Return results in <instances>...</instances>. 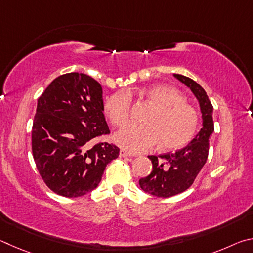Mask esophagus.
<instances>
[{"mask_svg": "<svg viewBox=\"0 0 253 253\" xmlns=\"http://www.w3.org/2000/svg\"><path fill=\"white\" fill-rule=\"evenodd\" d=\"M119 156L121 158H132V157H134L133 154L126 152V150H121V151H120V153H119Z\"/></svg>", "mask_w": 253, "mask_h": 253, "instance_id": "esophagus-1", "label": "esophagus"}]
</instances>
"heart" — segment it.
Here are the masks:
<instances>
[{
	"mask_svg": "<svg viewBox=\"0 0 253 253\" xmlns=\"http://www.w3.org/2000/svg\"><path fill=\"white\" fill-rule=\"evenodd\" d=\"M143 95L153 105L144 120V126L129 124L114 135V141L122 149L141 153L161 143L166 150H176L188 144L196 134L199 115L184 95L169 85H154ZM131 94L119 91L106 99L105 113L111 122L121 126L129 121Z\"/></svg>",
	"mask_w": 253,
	"mask_h": 253,
	"instance_id": "obj_1",
	"label": "heart"
}]
</instances>
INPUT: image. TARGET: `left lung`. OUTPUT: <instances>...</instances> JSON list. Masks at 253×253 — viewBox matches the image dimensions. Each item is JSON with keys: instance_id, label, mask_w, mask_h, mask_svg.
<instances>
[{"instance_id": "1", "label": "left lung", "mask_w": 253, "mask_h": 253, "mask_svg": "<svg viewBox=\"0 0 253 253\" xmlns=\"http://www.w3.org/2000/svg\"><path fill=\"white\" fill-rule=\"evenodd\" d=\"M174 77L184 83L200 104L202 113V127L187 147L175 152L160 156H149L152 162V172L139 180L144 192L159 198H169L191 187L199 172L206 165L209 154L210 135L214 131L212 113L213 106L203 87L192 79L181 74Z\"/></svg>"}]
</instances>
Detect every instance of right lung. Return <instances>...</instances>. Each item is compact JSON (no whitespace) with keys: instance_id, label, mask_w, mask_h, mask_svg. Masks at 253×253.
Masks as SVG:
<instances>
[{"instance_id":"obj_1","label":"right lung","mask_w":253,"mask_h":253,"mask_svg":"<svg viewBox=\"0 0 253 253\" xmlns=\"http://www.w3.org/2000/svg\"><path fill=\"white\" fill-rule=\"evenodd\" d=\"M102 86L84 73H66L53 80L39 97L32 126L35 166L53 192L77 198L99 185L105 167L120 149L91 141L110 133Z\"/></svg>"}]
</instances>
